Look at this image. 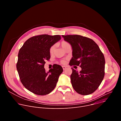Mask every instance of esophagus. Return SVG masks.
<instances>
[{
    "label": "esophagus",
    "instance_id": "esophagus-1",
    "mask_svg": "<svg viewBox=\"0 0 121 121\" xmlns=\"http://www.w3.org/2000/svg\"><path fill=\"white\" fill-rule=\"evenodd\" d=\"M62 67H63V70H65V69H66V66H62Z\"/></svg>",
    "mask_w": 121,
    "mask_h": 121
}]
</instances>
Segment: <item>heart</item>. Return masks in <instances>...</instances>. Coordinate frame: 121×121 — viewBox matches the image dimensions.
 I'll use <instances>...</instances> for the list:
<instances>
[{
  "mask_svg": "<svg viewBox=\"0 0 121 121\" xmlns=\"http://www.w3.org/2000/svg\"><path fill=\"white\" fill-rule=\"evenodd\" d=\"M61 45L62 46V47L65 50V49L68 47L70 46V44L69 43L67 42L66 41H63L61 42ZM55 48H56V46L55 45H52L50 48L49 49V52L50 53V54H54V53L55 52ZM61 63L62 64H64L65 63V61L63 60L61 61Z\"/></svg>",
  "mask_w": 121,
  "mask_h": 121,
  "instance_id": "1",
  "label": "heart"
}]
</instances>
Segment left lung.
<instances>
[{"label": "left lung", "mask_w": 121, "mask_h": 121, "mask_svg": "<svg viewBox=\"0 0 121 121\" xmlns=\"http://www.w3.org/2000/svg\"><path fill=\"white\" fill-rule=\"evenodd\" d=\"M72 48L69 65L81 68L80 72L72 67L70 78L72 87L78 94L88 95L99 87L104 77L105 58L97 43L92 39L79 35H62Z\"/></svg>", "instance_id": "obj_1"}]
</instances>
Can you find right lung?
<instances>
[{"mask_svg": "<svg viewBox=\"0 0 121 121\" xmlns=\"http://www.w3.org/2000/svg\"><path fill=\"white\" fill-rule=\"evenodd\" d=\"M59 35L43 34L28 39L20 49L17 69L21 82L30 91L38 95L48 94L55 88L63 69L55 65L46 72L45 61L50 58V48L61 39Z\"/></svg>", "mask_w": 121, "mask_h": 121, "instance_id": "add662e5", "label": "right lung"}]
</instances>
